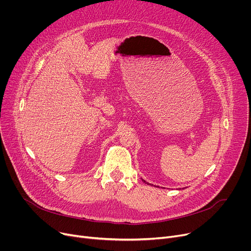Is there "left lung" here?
<instances>
[{"mask_svg":"<svg viewBox=\"0 0 251 251\" xmlns=\"http://www.w3.org/2000/svg\"><path fill=\"white\" fill-rule=\"evenodd\" d=\"M143 182H146V181H144V180H143ZM146 183H148V182H146ZM148 184H149V183H148Z\"/></svg>","mask_w":251,"mask_h":251,"instance_id":"1","label":"left lung"}]
</instances>
